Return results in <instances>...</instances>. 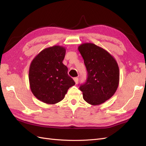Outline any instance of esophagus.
Instances as JSON below:
<instances>
[{
    "label": "esophagus",
    "instance_id": "1",
    "mask_svg": "<svg viewBox=\"0 0 146 146\" xmlns=\"http://www.w3.org/2000/svg\"><path fill=\"white\" fill-rule=\"evenodd\" d=\"M74 80L75 81V82H76V84H77L78 81V78L77 77H75V78H74Z\"/></svg>",
    "mask_w": 146,
    "mask_h": 146
}]
</instances>
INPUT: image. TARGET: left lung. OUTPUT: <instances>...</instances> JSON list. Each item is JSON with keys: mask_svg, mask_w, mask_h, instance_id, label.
<instances>
[{"mask_svg": "<svg viewBox=\"0 0 146 146\" xmlns=\"http://www.w3.org/2000/svg\"><path fill=\"white\" fill-rule=\"evenodd\" d=\"M87 70V79L80 86L83 98L92 105L104 103L115 93L119 82V70L116 60L103 48L92 43L78 47Z\"/></svg>", "mask_w": 146, "mask_h": 146, "instance_id": "8db88e82", "label": "left lung"}]
</instances>
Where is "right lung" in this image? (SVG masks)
<instances>
[{
    "instance_id": "obj_1",
    "label": "right lung",
    "mask_w": 146,
    "mask_h": 146,
    "mask_svg": "<svg viewBox=\"0 0 146 146\" xmlns=\"http://www.w3.org/2000/svg\"><path fill=\"white\" fill-rule=\"evenodd\" d=\"M65 54L64 47H48L39 52L30 64L29 78L31 91L44 103L59 102L64 98L69 88L76 84L63 63Z\"/></svg>"
}]
</instances>
